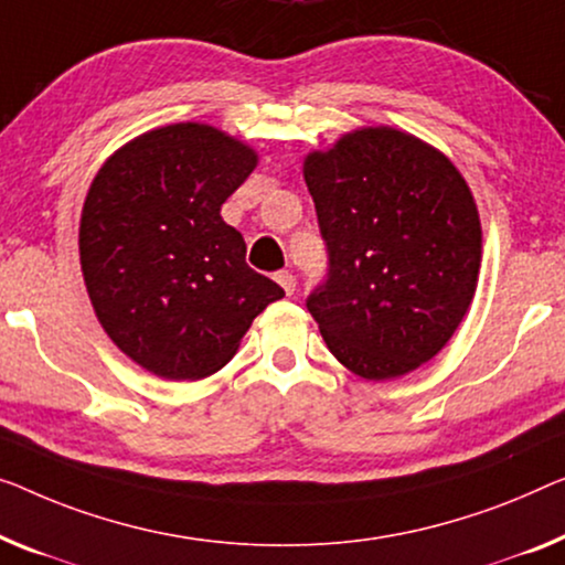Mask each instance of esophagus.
Instances as JSON below:
<instances>
[{"instance_id":"esophagus-1","label":"esophagus","mask_w":565,"mask_h":565,"mask_svg":"<svg viewBox=\"0 0 565 565\" xmlns=\"http://www.w3.org/2000/svg\"><path fill=\"white\" fill-rule=\"evenodd\" d=\"M276 281L281 284V289L289 294V297L294 291H297V276H294L291 271H279V274H276Z\"/></svg>"}]
</instances>
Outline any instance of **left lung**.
<instances>
[{
	"label": "left lung",
	"mask_w": 565,
	"mask_h": 565,
	"mask_svg": "<svg viewBox=\"0 0 565 565\" xmlns=\"http://www.w3.org/2000/svg\"><path fill=\"white\" fill-rule=\"evenodd\" d=\"M327 248L307 297L327 348L367 381L431 360L477 289L475 198L441 151L395 129H363L305 162Z\"/></svg>",
	"instance_id": "obj_1"
}]
</instances>
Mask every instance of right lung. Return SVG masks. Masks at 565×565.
<instances>
[{"mask_svg": "<svg viewBox=\"0 0 565 565\" xmlns=\"http://www.w3.org/2000/svg\"><path fill=\"white\" fill-rule=\"evenodd\" d=\"M256 151L205 124L154 129L116 151L81 215V266L98 322L170 381L221 370L284 289L246 264L221 217Z\"/></svg>", "mask_w": 565, "mask_h": 565, "instance_id": "add662e5", "label": "right lung"}]
</instances>
